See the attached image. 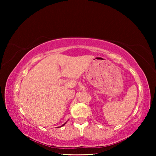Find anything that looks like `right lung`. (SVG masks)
I'll list each match as a JSON object with an SVG mask.
<instances>
[{"mask_svg":"<svg viewBox=\"0 0 156 156\" xmlns=\"http://www.w3.org/2000/svg\"><path fill=\"white\" fill-rule=\"evenodd\" d=\"M65 125V124H64V125H62V126H64Z\"/></svg>","mask_w":156,"mask_h":156,"instance_id":"obj_1","label":"right lung"}]
</instances>
